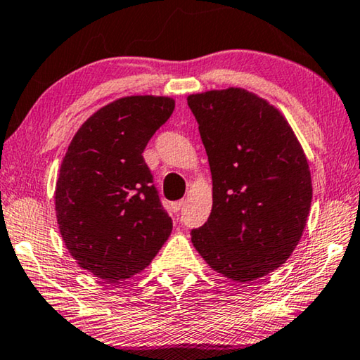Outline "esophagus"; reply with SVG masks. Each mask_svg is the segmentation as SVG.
I'll return each mask as SVG.
<instances>
[{"label": "esophagus", "instance_id": "obj_1", "mask_svg": "<svg viewBox=\"0 0 360 360\" xmlns=\"http://www.w3.org/2000/svg\"><path fill=\"white\" fill-rule=\"evenodd\" d=\"M186 205V202L184 200H179V202H174V203H171V210L174 211V213H178V211L184 207Z\"/></svg>", "mask_w": 360, "mask_h": 360}]
</instances>
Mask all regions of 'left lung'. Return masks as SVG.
Segmentation results:
<instances>
[{
  "label": "left lung",
  "mask_w": 360,
  "mask_h": 360,
  "mask_svg": "<svg viewBox=\"0 0 360 360\" xmlns=\"http://www.w3.org/2000/svg\"><path fill=\"white\" fill-rule=\"evenodd\" d=\"M213 179V208L192 243L211 269L248 283L290 258L306 227L311 171L287 120L242 88L187 98Z\"/></svg>",
  "instance_id": "1"
}]
</instances>
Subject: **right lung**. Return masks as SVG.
<instances>
[{
    "mask_svg": "<svg viewBox=\"0 0 360 360\" xmlns=\"http://www.w3.org/2000/svg\"><path fill=\"white\" fill-rule=\"evenodd\" d=\"M173 110L165 96L113 101L79 127L62 160L54 195L62 240L102 281L144 271L173 229L142 157Z\"/></svg>",
    "mask_w": 360,
    "mask_h": 360,
    "instance_id": "right-lung-1",
    "label": "right lung"
}]
</instances>
